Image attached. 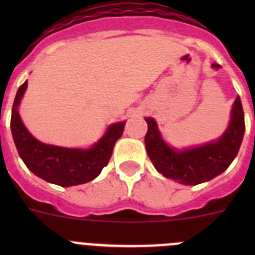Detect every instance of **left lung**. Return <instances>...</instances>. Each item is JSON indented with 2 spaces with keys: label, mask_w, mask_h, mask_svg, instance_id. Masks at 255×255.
I'll use <instances>...</instances> for the list:
<instances>
[{
  "label": "left lung",
  "mask_w": 255,
  "mask_h": 255,
  "mask_svg": "<svg viewBox=\"0 0 255 255\" xmlns=\"http://www.w3.org/2000/svg\"><path fill=\"white\" fill-rule=\"evenodd\" d=\"M213 67L218 69L220 65L213 64ZM145 121L148 131L144 141L150 161L158 172L184 185H198L224 172L238 154L245 132L244 111L239 96L233 106L231 121L225 134L217 141L191 149L180 152L172 149L162 140L152 117Z\"/></svg>",
  "instance_id": "left-lung-1"
}]
</instances>
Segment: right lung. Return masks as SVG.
Masks as SVG:
<instances>
[{
    "label": "right lung",
    "instance_id": "add662e5",
    "mask_svg": "<svg viewBox=\"0 0 255 255\" xmlns=\"http://www.w3.org/2000/svg\"><path fill=\"white\" fill-rule=\"evenodd\" d=\"M26 87L28 82L17 89L11 112L12 138L26 167L40 179L60 186L80 185L96 179L110 162L114 145L123 135L125 123L110 126L105 136L91 149H70L40 143L26 130L17 112Z\"/></svg>",
    "mask_w": 255,
    "mask_h": 255
}]
</instances>
